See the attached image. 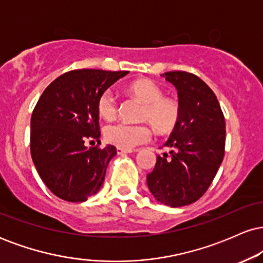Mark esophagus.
Here are the masks:
<instances>
[{
    "mask_svg": "<svg viewBox=\"0 0 263 263\" xmlns=\"http://www.w3.org/2000/svg\"><path fill=\"white\" fill-rule=\"evenodd\" d=\"M132 151L131 149H123V148H120V147H117V153L119 155H127V153H131Z\"/></svg>",
    "mask_w": 263,
    "mask_h": 263,
    "instance_id": "obj_1",
    "label": "esophagus"
}]
</instances>
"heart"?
Returning a JSON list of instances; mask_svg holds the SVG:
<instances>
[{"label":"heart","mask_w":263,"mask_h":263,"mask_svg":"<svg viewBox=\"0 0 263 263\" xmlns=\"http://www.w3.org/2000/svg\"><path fill=\"white\" fill-rule=\"evenodd\" d=\"M128 91L144 104L142 121L149 122L159 134H168L176 127L180 117L179 104L174 99L163 98V90L153 81L136 80L128 86ZM98 112L105 120L116 116L117 101L112 90H105L99 96ZM104 136L108 143L123 149H132L149 140L151 129L146 125L116 122L105 127Z\"/></svg>","instance_id":"heart-1"}]
</instances>
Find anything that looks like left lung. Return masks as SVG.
Segmentation results:
<instances>
[{"instance_id": "obj_1", "label": "left lung", "mask_w": 263, "mask_h": 263, "mask_svg": "<svg viewBox=\"0 0 263 263\" xmlns=\"http://www.w3.org/2000/svg\"><path fill=\"white\" fill-rule=\"evenodd\" d=\"M178 91L180 117L157 156L147 185L158 203L172 208L197 201L216 176L225 153V119L215 93L197 75L186 71L162 74Z\"/></svg>"}]
</instances>
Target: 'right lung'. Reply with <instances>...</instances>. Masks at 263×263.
<instances>
[{
	"instance_id": "add662e5",
	"label": "right lung",
	"mask_w": 263,
	"mask_h": 263,
	"mask_svg": "<svg viewBox=\"0 0 263 263\" xmlns=\"http://www.w3.org/2000/svg\"><path fill=\"white\" fill-rule=\"evenodd\" d=\"M127 74L99 69L69 71L39 98L31 119L32 159L45 185L63 200L83 203L101 189L116 148L87 147L85 141L100 137L99 96Z\"/></svg>"
}]
</instances>
